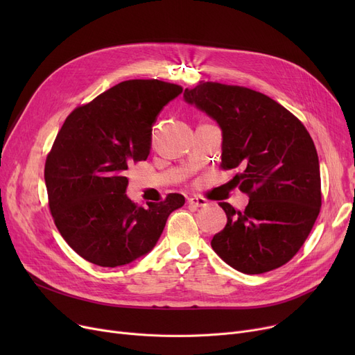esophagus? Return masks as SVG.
<instances>
[{
	"instance_id": "34e87169",
	"label": "esophagus",
	"mask_w": 355,
	"mask_h": 355,
	"mask_svg": "<svg viewBox=\"0 0 355 355\" xmlns=\"http://www.w3.org/2000/svg\"><path fill=\"white\" fill-rule=\"evenodd\" d=\"M189 206L190 207H194V209H197V207H204V206H207V200L204 198V197H191V198H189Z\"/></svg>"
}]
</instances>
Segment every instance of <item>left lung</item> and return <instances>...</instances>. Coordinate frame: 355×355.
I'll list each match as a JSON object with an SVG mask.
<instances>
[{"label":"left lung","instance_id":"obj_1","mask_svg":"<svg viewBox=\"0 0 355 355\" xmlns=\"http://www.w3.org/2000/svg\"><path fill=\"white\" fill-rule=\"evenodd\" d=\"M184 99L223 130L221 170L249 196L245 210L218 202L227 225L213 250L248 275L270 272L300 252L321 210L320 161L313 141L293 114L263 93L243 86L200 82Z\"/></svg>","mask_w":355,"mask_h":355}]
</instances>
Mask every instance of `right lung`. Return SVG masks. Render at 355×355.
I'll use <instances>...</instances> for the list:
<instances>
[{
	"label": "right lung",
	"mask_w": 355,
	"mask_h": 355,
	"mask_svg": "<svg viewBox=\"0 0 355 355\" xmlns=\"http://www.w3.org/2000/svg\"><path fill=\"white\" fill-rule=\"evenodd\" d=\"M181 92L158 79L121 82L74 109L55 137L44 165L50 213L87 262L116 268L146 254L184 206L177 193L146 207L125 194L128 166L148 158L157 115Z\"/></svg>",
	"instance_id": "right-lung-1"
}]
</instances>
